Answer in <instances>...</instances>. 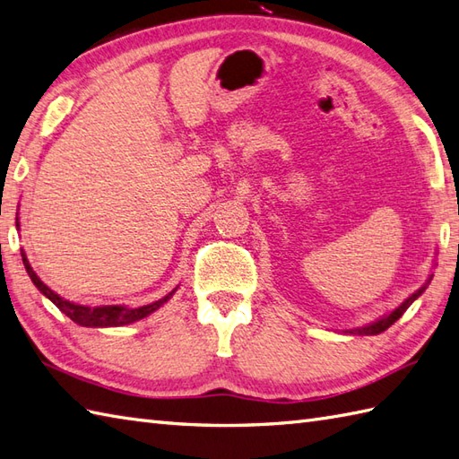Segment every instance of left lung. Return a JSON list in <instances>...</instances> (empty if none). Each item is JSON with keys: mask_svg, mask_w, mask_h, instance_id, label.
I'll return each mask as SVG.
<instances>
[{"mask_svg": "<svg viewBox=\"0 0 459 459\" xmlns=\"http://www.w3.org/2000/svg\"><path fill=\"white\" fill-rule=\"evenodd\" d=\"M426 290V284L422 289H419L416 290L412 297H409L406 299L399 308H394L389 316H385V318H381V320H377V322H373V324H369V325H365V328H358V330H351L350 333H359V335H375V333H381V332H385L386 328H389V325H393L396 320L401 318V316L406 312V308L411 307V304L420 297V294Z\"/></svg>", "mask_w": 459, "mask_h": 459, "instance_id": "1", "label": "left lung"}]
</instances>
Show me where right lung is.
Wrapping results in <instances>:
<instances>
[{
    "mask_svg": "<svg viewBox=\"0 0 459 459\" xmlns=\"http://www.w3.org/2000/svg\"><path fill=\"white\" fill-rule=\"evenodd\" d=\"M17 228H19V221H17ZM22 257H23V264L25 269L29 273L30 281H33L35 287L45 294V297L56 304V308L63 310L70 320L80 324V325H86V328H106V325H126V324H131V322H137L141 318H145V316H149L151 312H155L159 307H162L172 294H175V290L169 292L165 299H160L157 302L152 304H147V307H139V308H127V307H96V308H90V307H80V304H73L68 300H63L58 297L56 292L50 290L47 284L40 281L35 271L30 269V264L25 257V253L22 251Z\"/></svg>",
    "mask_w": 459,
    "mask_h": 459,
    "instance_id": "right-lung-1",
    "label": "right lung"
}]
</instances>
